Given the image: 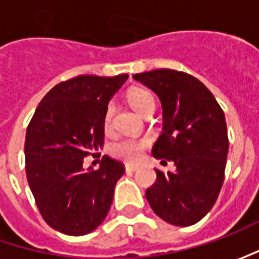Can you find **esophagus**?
Listing matches in <instances>:
<instances>
[{"instance_id": "1", "label": "esophagus", "mask_w": 259, "mask_h": 259, "mask_svg": "<svg viewBox=\"0 0 259 259\" xmlns=\"http://www.w3.org/2000/svg\"><path fill=\"white\" fill-rule=\"evenodd\" d=\"M137 168H138V167L134 164H125V170H126L128 173H133V171H135Z\"/></svg>"}]
</instances>
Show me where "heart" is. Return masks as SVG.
Listing matches in <instances>:
<instances>
[{
  "label": "heart",
  "instance_id": "b5f03b06",
  "mask_svg": "<svg viewBox=\"0 0 259 259\" xmlns=\"http://www.w3.org/2000/svg\"><path fill=\"white\" fill-rule=\"evenodd\" d=\"M128 101L135 111L143 116L150 109H155L154 95L147 89L131 91L128 94ZM112 116H114V105L109 104L105 108L104 119H102L105 133L112 131ZM148 145H150V141L145 138H138V140L124 138V140H119V141H116L111 145L109 151L114 157L119 158V160H124L126 163H137L143 157V153L148 148Z\"/></svg>",
  "mask_w": 259,
  "mask_h": 259
}]
</instances>
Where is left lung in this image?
<instances>
[{
    "label": "left lung",
    "mask_w": 259,
    "mask_h": 259,
    "mask_svg": "<svg viewBox=\"0 0 259 259\" xmlns=\"http://www.w3.org/2000/svg\"><path fill=\"white\" fill-rule=\"evenodd\" d=\"M134 79L154 91L163 105V134L153 155L176 165L174 173L155 170V183L145 197L165 222L197 224L213 207L224 184L229 148L224 111L212 92L189 73L158 69Z\"/></svg>",
    "instance_id": "8db88e82"
}]
</instances>
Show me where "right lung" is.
I'll use <instances>...</instances> for the list:
<instances>
[{
	"mask_svg": "<svg viewBox=\"0 0 259 259\" xmlns=\"http://www.w3.org/2000/svg\"><path fill=\"white\" fill-rule=\"evenodd\" d=\"M128 75H82L60 82L41 99L25 133V174L46 224L80 236L104 222L114 189L125 173L121 161L104 155L99 168L83 160L104 144L105 108Z\"/></svg>",
	"mask_w": 259,
	"mask_h": 259,
	"instance_id": "add662e5",
	"label": "right lung"
}]
</instances>
